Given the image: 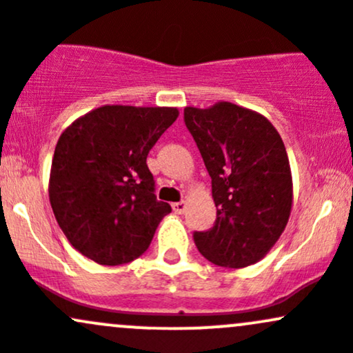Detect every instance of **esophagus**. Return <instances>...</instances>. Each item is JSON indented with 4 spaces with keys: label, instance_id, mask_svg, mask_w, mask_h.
Listing matches in <instances>:
<instances>
[{
    "label": "esophagus",
    "instance_id": "obj_1",
    "mask_svg": "<svg viewBox=\"0 0 353 353\" xmlns=\"http://www.w3.org/2000/svg\"><path fill=\"white\" fill-rule=\"evenodd\" d=\"M185 209H187V202H185V201H180V202L173 203V210H175L176 214H183Z\"/></svg>",
    "mask_w": 353,
    "mask_h": 353
}]
</instances>
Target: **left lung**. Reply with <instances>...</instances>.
Wrapping results in <instances>:
<instances>
[{
    "label": "left lung",
    "mask_w": 353,
    "mask_h": 353,
    "mask_svg": "<svg viewBox=\"0 0 353 353\" xmlns=\"http://www.w3.org/2000/svg\"><path fill=\"white\" fill-rule=\"evenodd\" d=\"M183 121L212 180L217 207L214 226L194 232L195 246L219 267L256 263L281 238L292 207L282 137L263 115L230 101L187 107Z\"/></svg>",
    "instance_id": "left-lung-1"
}]
</instances>
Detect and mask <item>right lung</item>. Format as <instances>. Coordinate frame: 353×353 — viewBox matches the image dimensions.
Here are the masks:
<instances>
[{
    "label": "right lung",
    "mask_w": 353,
    "mask_h": 353,
    "mask_svg": "<svg viewBox=\"0 0 353 353\" xmlns=\"http://www.w3.org/2000/svg\"><path fill=\"white\" fill-rule=\"evenodd\" d=\"M176 117L170 107L105 105L61 134L49 199L57 224L81 255L114 267L150 248L172 207L156 199L146 158Z\"/></svg>",
    "instance_id": "1"
}]
</instances>
